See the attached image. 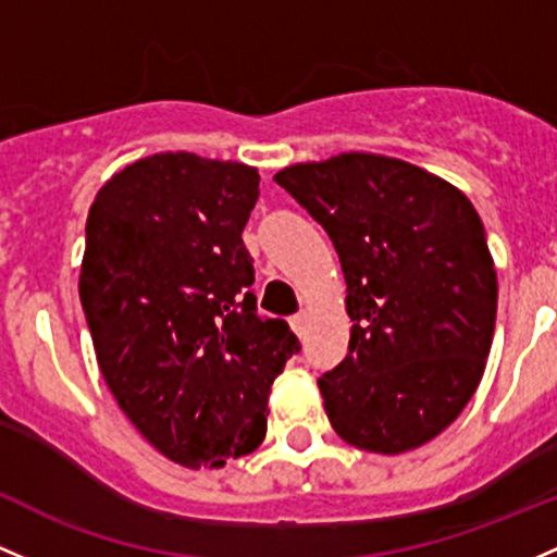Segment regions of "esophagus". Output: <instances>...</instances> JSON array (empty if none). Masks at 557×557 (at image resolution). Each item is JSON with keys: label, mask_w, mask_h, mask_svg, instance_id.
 I'll list each match as a JSON object with an SVG mask.
<instances>
[{"label": "esophagus", "mask_w": 557, "mask_h": 557, "mask_svg": "<svg viewBox=\"0 0 557 557\" xmlns=\"http://www.w3.org/2000/svg\"><path fill=\"white\" fill-rule=\"evenodd\" d=\"M290 327L296 330V335H304V330H307V314H293L290 317Z\"/></svg>", "instance_id": "34e87169"}]
</instances>
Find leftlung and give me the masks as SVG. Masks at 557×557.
I'll list each match as a JSON object with an SVG mask.
<instances>
[{
    "label": "left lung",
    "instance_id": "obj_1",
    "mask_svg": "<svg viewBox=\"0 0 557 557\" xmlns=\"http://www.w3.org/2000/svg\"><path fill=\"white\" fill-rule=\"evenodd\" d=\"M333 240L348 354L317 381L330 425L377 455L423 447L484 375L497 272L473 203L399 158L341 152L274 174Z\"/></svg>",
    "mask_w": 557,
    "mask_h": 557
}]
</instances>
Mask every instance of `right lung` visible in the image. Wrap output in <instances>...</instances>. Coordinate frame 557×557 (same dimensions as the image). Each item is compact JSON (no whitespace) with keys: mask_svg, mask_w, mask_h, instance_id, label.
<instances>
[{"mask_svg":"<svg viewBox=\"0 0 557 557\" xmlns=\"http://www.w3.org/2000/svg\"><path fill=\"white\" fill-rule=\"evenodd\" d=\"M259 169L156 152L113 174L87 216L78 296L102 377L134 428L185 468L267 436L274 377L298 351L256 311L243 230Z\"/></svg>","mask_w":557,"mask_h":557,"instance_id":"add662e5","label":"right lung"}]
</instances>
